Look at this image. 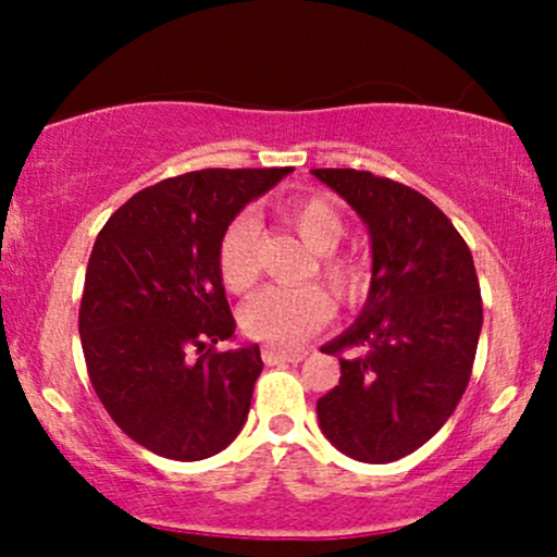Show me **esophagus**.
Instances as JSON below:
<instances>
[{"label":"esophagus","mask_w":557,"mask_h":557,"mask_svg":"<svg viewBox=\"0 0 557 557\" xmlns=\"http://www.w3.org/2000/svg\"><path fill=\"white\" fill-rule=\"evenodd\" d=\"M261 359L267 363H298L306 359V350H280L267 345V348H261Z\"/></svg>","instance_id":"34e87169"}]
</instances>
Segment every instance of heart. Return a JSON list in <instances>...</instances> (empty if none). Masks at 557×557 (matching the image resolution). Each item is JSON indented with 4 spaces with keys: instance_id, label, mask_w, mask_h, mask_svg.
I'll list each match as a JSON object with an SVG mask.
<instances>
[{
    "instance_id": "b5f03b06",
    "label": "heart",
    "mask_w": 557,
    "mask_h": 557,
    "mask_svg": "<svg viewBox=\"0 0 557 557\" xmlns=\"http://www.w3.org/2000/svg\"><path fill=\"white\" fill-rule=\"evenodd\" d=\"M283 216L296 233L314 248L319 277L337 298L354 300L367 287V261L354 253H332L345 233V222L335 203L322 196H304L287 201ZM259 227L253 216L240 214L222 233L216 246V267L227 290L243 293L259 274L257 264ZM330 319V298L317 285H270L243 306L240 324L257 341L272 348H296L309 341Z\"/></svg>"
}]
</instances>
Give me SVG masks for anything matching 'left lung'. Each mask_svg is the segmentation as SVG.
<instances>
[{"label":"left lung","instance_id":"1","mask_svg":"<svg viewBox=\"0 0 557 557\" xmlns=\"http://www.w3.org/2000/svg\"><path fill=\"white\" fill-rule=\"evenodd\" d=\"M350 203L372 238L359 319L322 345L341 382L317 400L324 437L363 463L408 456L456 411L474 367L482 293L469 246L419 190L363 170H311Z\"/></svg>","mask_w":557,"mask_h":557}]
</instances>
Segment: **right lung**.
Segmentation results:
<instances>
[{"mask_svg": "<svg viewBox=\"0 0 557 557\" xmlns=\"http://www.w3.org/2000/svg\"><path fill=\"white\" fill-rule=\"evenodd\" d=\"M290 172L168 177L96 235L78 317L88 376L114 424L157 456L201 461L246 424L264 363L253 343L214 350L235 335L216 246L240 209Z\"/></svg>", "mask_w": 557, "mask_h": 557, "instance_id": "right-lung-1", "label": "right lung"}]
</instances>
